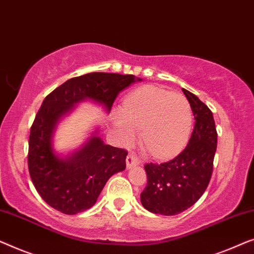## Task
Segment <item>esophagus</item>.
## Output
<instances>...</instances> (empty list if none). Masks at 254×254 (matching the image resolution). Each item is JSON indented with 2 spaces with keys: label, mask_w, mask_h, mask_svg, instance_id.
I'll return each instance as SVG.
<instances>
[{
  "label": "esophagus",
  "mask_w": 254,
  "mask_h": 254,
  "mask_svg": "<svg viewBox=\"0 0 254 254\" xmlns=\"http://www.w3.org/2000/svg\"><path fill=\"white\" fill-rule=\"evenodd\" d=\"M139 164V160L135 155L133 154H127V168H132L133 166H137Z\"/></svg>",
  "instance_id": "34e87169"
}]
</instances>
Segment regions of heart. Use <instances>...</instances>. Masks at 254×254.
Returning a JSON list of instances; mask_svg holds the SVG:
<instances>
[{"instance_id": "heart-1", "label": "heart", "mask_w": 254, "mask_h": 254, "mask_svg": "<svg viewBox=\"0 0 254 254\" xmlns=\"http://www.w3.org/2000/svg\"><path fill=\"white\" fill-rule=\"evenodd\" d=\"M114 123L121 138L131 141L140 129V140L155 158L180 153L190 138L193 115L190 102L180 94L146 85L128 94L123 108L114 113Z\"/></svg>"}]
</instances>
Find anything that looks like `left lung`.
Masks as SVG:
<instances>
[{
  "label": "left lung",
  "mask_w": 254,
  "mask_h": 254,
  "mask_svg": "<svg viewBox=\"0 0 254 254\" xmlns=\"http://www.w3.org/2000/svg\"><path fill=\"white\" fill-rule=\"evenodd\" d=\"M182 91L190 102L195 123L185 149L164 163H147V185L141 192L142 206L149 212L171 216L194 205L208 187L213 173L217 133L210 109L198 96Z\"/></svg>",
  "instance_id": "1"
}]
</instances>
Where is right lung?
<instances>
[{
  "label": "right lung",
  "instance_id": "1",
  "mask_svg": "<svg viewBox=\"0 0 254 254\" xmlns=\"http://www.w3.org/2000/svg\"><path fill=\"white\" fill-rule=\"evenodd\" d=\"M140 78L133 74L91 72L66 80L46 96L28 139V171L38 193L67 215L94 205L107 181L126 169V149L106 145L98 130L78 151L62 158L53 147L54 131L78 102L92 100L110 112L119 93Z\"/></svg>",
  "mask_w": 254,
  "mask_h": 254
}]
</instances>
